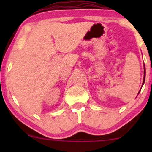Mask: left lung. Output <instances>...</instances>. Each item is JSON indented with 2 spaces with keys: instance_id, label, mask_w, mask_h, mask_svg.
I'll list each match as a JSON object with an SVG mask.
<instances>
[{
  "instance_id": "obj_1",
  "label": "left lung",
  "mask_w": 152,
  "mask_h": 152,
  "mask_svg": "<svg viewBox=\"0 0 152 152\" xmlns=\"http://www.w3.org/2000/svg\"><path fill=\"white\" fill-rule=\"evenodd\" d=\"M144 82H143V84H144V81H145V74H146V69H145V66H144ZM140 92V91H139ZM139 92L138 93V94H139Z\"/></svg>"
}]
</instances>
